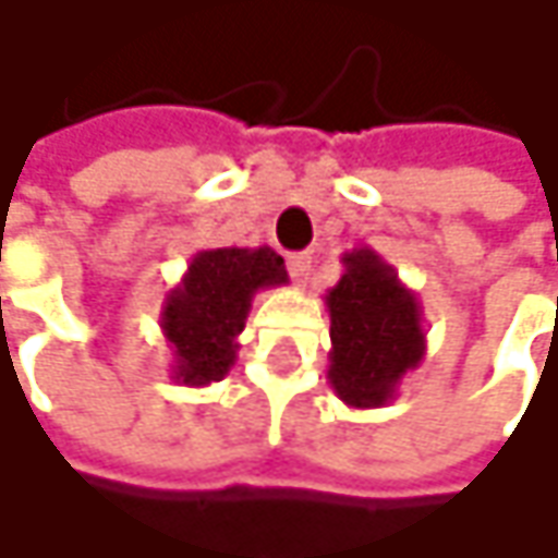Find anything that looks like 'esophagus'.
I'll list each match as a JSON object with an SVG mask.
<instances>
[{
	"label": "esophagus",
	"mask_w": 558,
	"mask_h": 558,
	"mask_svg": "<svg viewBox=\"0 0 558 558\" xmlns=\"http://www.w3.org/2000/svg\"><path fill=\"white\" fill-rule=\"evenodd\" d=\"M287 271H290V278L296 280V283H306L310 271H313V262H310V255H290V262H287Z\"/></svg>",
	"instance_id": "1"
}]
</instances>
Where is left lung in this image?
Returning <instances> with one entry per match:
<instances>
[{
  "label": "left lung",
  "instance_id": "8db88e82",
  "mask_svg": "<svg viewBox=\"0 0 558 558\" xmlns=\"http://www.w3.org/2000/svg\"><path fill=\"white\" fill-rule=\"evenodd\" d=\"M342 278L326 290L329 310V385L355 410L385 407L400 381L426 355L423 310L375 248L342 255Z\"/></svg>",
  "mask_w": 558,
  "mask_h": 558
}]
</instances>
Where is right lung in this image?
I'll use <instances>...</instances> for the list:
<instances>
[{"mask_svg": "<svg viewBox=\"0 0 558 558\" xmlns=\"http://www.w3.org/2000/svg\"><path fill=\"white\" fill-rule=\"evenodd\" d=\"M280 283H287V268L268 245L196 252L161 306V332L173 355L170 378L186 388L226 378L255 293Z\"/></svg>", "mask_w": 558, "mask_h": 558, "instance_id": "1", "label": "right lung"}]
</instances>
